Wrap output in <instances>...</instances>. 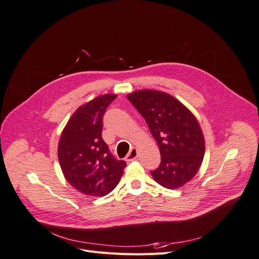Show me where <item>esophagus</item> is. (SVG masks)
Listing matches in <instances>:
<instances>
[{"instance_id":"1","label":"esophagus","mask_w":259,"mask_h":259,"mask_svg":"<svg viewBox=\"0 0 259 259\" xmlns=\"http://www.w3.org/2000/svg\"><path fill=\"white\" fill-rule=\"evenodd\" d=\"M138 156V152H137V149L136 148H133L132 150L128 152V154L126 155V158H125V161L126 162H132L137 159Z\"/></svg>"}]
</instances>
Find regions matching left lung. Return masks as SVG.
I'll list each match as a JSON object with an SVG mask.
<instances>
[{
  "mask_svg": "<svg viewBox=\"0 0 259 259\" xmlns=\"http://www.w3.org/2000/svg\"><path fill=\"white\" fill-rule=\"evenodd\" d=\"M146 120L161 153L151 175L159 185L176 189L198 173L205 152L204 138L194 115L166 93L144 90L127 95Z\"/></svg>",
  "mask_w": 259,
  "mask_h": 259,
  "instance_id": "1",
  "label": "left lung"
}]
</instances>
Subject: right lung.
I'll return each mask as SVG.
<instances>
[{"instance_id":"1","label":"right lung","mask_w":259,"mask_h":259,"mask_svg":"<svg viewBox=\"0 0 259 259\" xmlns=\"http://www.w3.org/2000/svg\"><path fill=\"white\" fill-rule=\"evenodd\" d=\"M116 95L98 96L70 117L58 145V160L67 182L92 197H104L119 184L126 162L115 159L101 137L103 116Z\"/></svg>"}]
</instances>
